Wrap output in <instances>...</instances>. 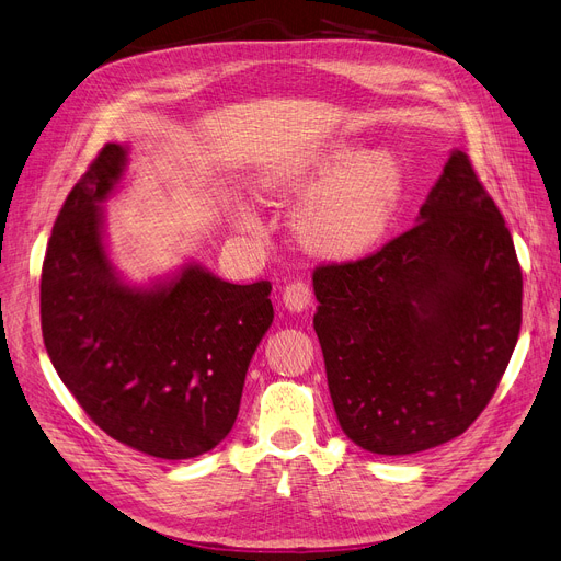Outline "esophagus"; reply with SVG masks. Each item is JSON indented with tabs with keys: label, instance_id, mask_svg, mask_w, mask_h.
<instances>
[{
	"label": "esophagus",
	"instance_id": "esophagus-1",
	"mask_svg": "<svg viewBox=\"0 0 561 561\" xmlns=\"http://www.w3.org/2000/svg\"><path fill=\"white\" fill-rule=\"evenodd\" d=\"M282 300H284V307L288 312H302V310H307V305L312 302V288L305 282L296 279L291 284H286Z\"/></svg>",
	"mask_w": 561,
	"mask_h": 561
}]
</instances>
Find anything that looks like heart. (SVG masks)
<instances>
[{
	"instance_id": "obj_1",
	"label": "heart",
	"mask_w": 561,
	"mask_h": 561,
	"mask_svg": "<svg viewBox=\"0 0 561 561\" xmlns=\"http://www.w3.org/2000/svg\"><path fill=\"white\" fill-rule=\"evenodd\" d=\"M267 191L296 201L307 197L296 232L310 254L354 261L387 234L403 195V168L389 149L358 153V144L335 139L275 172ZM238 224L259 230L247 211L238 214Z\"/></svg>"
}]
</instances>
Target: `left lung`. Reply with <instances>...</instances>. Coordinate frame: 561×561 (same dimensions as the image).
I'll list each match as a JSON object with an SVG mask.
<instances>
[{
	"label": "left lung",
	"mask_w": 561,
	"mask_h": 561,
	"mask_svg": "<svg viewBox=\"0 0 561 561\" xmlns=\"http://www.w3.org/2000/svg\"><path fill=\"white\" fill-rule=\"evenodd\" d=\"M417 221L312 275L337 422L389 457L443 445L480 417L522 323L511 230L463 151H451Z\"/></svg>",
	"instance_id": "1"
}]
</instances>
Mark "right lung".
I'll list each match as a JSON object with an SVG mask.
<instances>
[{"mask_svg": "<svg viewBox=\"0 0 561 561\" xmlns=\"http://www.w3.org/2000/svg\"><path fill=\"white\" fill-rule=\"evenodd\" d=\"M125 147L106 144L69 191L42 267L53 368L106 436L158 459H191L238 420L249 360L273 323L270 282L230 284L186 265L149 288L106 256L102 207Z\"/></svg>", "mask_w": 561, "mask_h": 561, "instance_id": "1", "label": "right lung"}]
</instances>
